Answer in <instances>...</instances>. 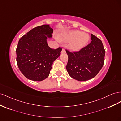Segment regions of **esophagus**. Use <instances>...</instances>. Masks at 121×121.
<instances>
[{
  "label": "esophagus",
  "mask_w": 121,
  "mask_h": 121,
  "mask_svg": "<svg viewBox=\"0 0 121 121\" xmlns=\"http://www.w3.org/2000/svg\"><path fill=\"white\" fill-rule=\"evenodd\" d=\"M61 53H66V50H65V48H63V49L61 50Z\"/></svg>",
  "instance_id": "1"
}]
</instances>
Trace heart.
Instances as JSON below:
<instances>
[{
	"label": "heart",
	"mask_w": 121,
	"mask_h": 121,
	"mask_svg": "<svg viewBox=\"0 0 121 121\" xmlns=\"http://www.w3.org/2000/svg\"><path fill=\"white\" fill-rule=\"evenodd\" d=\"M61 41L69 42L71 41L69 45V48L72 51H79L87 44L90 36L86 34H83L79 30H73L64 32L60 35Z\"/></svg>",
	"instance_id": "b5f03b06"
}]
</instances>
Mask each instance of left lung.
Instances as JSON below:
<instances>
[{
    "mask_svg": "<svg viewBox=\"0 0 121 121\" xmlns=\"http://www.w3.org/2000/svg\"><path fill=\"white\" fill-rule=\"evenodd\" d=\"M92 41L78 51L66 49L68 56L66 66L69 75L78 81H86L96 76L104 63L105 50L102 42L91 34Z\"/></svg>",
    "mask_w": 121,
    "mask_h": 121,
    "instance_id": "8db88e82",
    "label": "left lung"
}]
</instances>
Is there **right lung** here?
Instances as JSON below:
<instances>
[{
	"instance_id": "add662e5",
	"label": "right lung",
	"mask_w": 121,
	"mask_h": 121,
	"mask_svg": "<svg viewBox=\"0 0 121 121\" xmlns=\"http://www.w3.org/2000/svg\"><path fill=\"white\" fill-rule=\"evenodd\" d=\"M53 29L49 25L35 27L22 36L16 48L17 65L28 79L40 81L49 76L53 61L60 56L61 47L56 49L49 47L48 35L51 37Z\"/></svg>"
}]
</instances>
